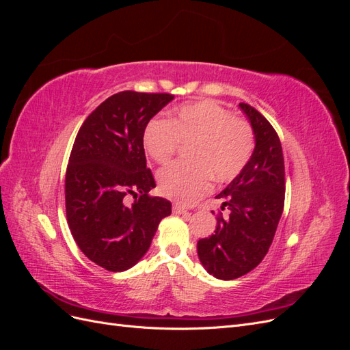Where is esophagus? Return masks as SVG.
<instances>
[{
    "label": "esophagus",
    "instance_id": "esophagus-1",
    "mask_svg": "<svg viewBox=\"0 0 350 350\" xmlns=\"http://www.w3.org/2000/svg\"><path fill=\"white\" fill-rule=\"evenodd\" d=\"M172 208H174V213H176V215H184V213H187V208L184 207V206H181V204H174L172 206Z\"/></svg>",
    "mask_w": 350,
    "mask_h": 350
}]
</instances>
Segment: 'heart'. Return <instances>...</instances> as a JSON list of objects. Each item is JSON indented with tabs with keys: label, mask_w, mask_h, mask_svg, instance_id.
I'll return each instance as SVG.
<instances>
[{
	"label": "heart",
	"mask_w": 350,
	"mask_h": 350,
	"mask_svg": "<svg viewBox=\"0 0 350 350\" xmlns=\"http://www.w3.org/2000/svg\"><path fill=\"white\" fill-rule=\"evenodd\" d=\"M142 143L157 165L171 161L179 144H188V163H174L157 175L159 191L178 203L191 204L216 183H229L247 166L254 152L251 125L211 99L184 103L167 121L152 118Z\"/></svg>",
	"instance_id": "1"
}]
</instances>
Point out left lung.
<instances>
[{
	"label": "left lung",
	"mask_w": 350,
	"mask_h": 350,
	"mask_svg": "<svg viewBox=\"0 0 350 350\" xmlns=\"http://www.w3.org/2000/svg\"><path fill=\"white\" fill-rule=\"evenodd\" d=\"M256 135V149L243 171L217 198L229 217H217L215 234L197 242L204 269L221 280L238 279L266 257L283 213L284 161L276 130L248 103H239ZM221 215V213H220Z\"/></svg>",
	"instance_id": "left-lung-1"
}]
</instances>
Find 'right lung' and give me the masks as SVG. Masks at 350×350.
<instances>
[{"label":"right lung","mask_w":350,"mask_h":350,"mask_svg":"<svg viewBox=\"0 0 350 350\" xmlns=\"http://www.w3.org/2000/svg\"><path fill=\"white\" fill-rule=\"evenodd\" d=\"M174 99L169 93L133 90L112 94L83 122L66 172V211L74 241L89 260L124 271L149 250L172 204L149 191L144 125ZM133 195L131 205L124 197Z\"/></svg>","instance_id":"add662e5"}]
</instances>
